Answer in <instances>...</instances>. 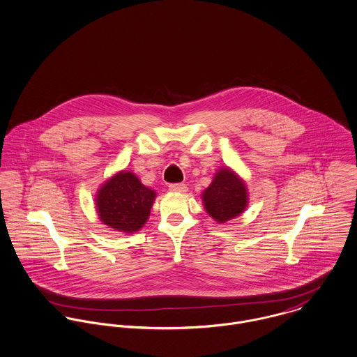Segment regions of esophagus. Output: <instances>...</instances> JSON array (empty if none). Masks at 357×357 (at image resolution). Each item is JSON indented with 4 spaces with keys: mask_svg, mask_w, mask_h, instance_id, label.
Instances as JSON below:
<instances>
[{
    "mask_svg": "<svg viewBox=\"0 0 357 357\" xmlns=\"http://www.w3.org/2000/svg\"><path fill=\"white\" fill-rule=\"evenodd\" d=\"M169 190L172 192H180V194H185L188 191V187L183 183H178V184H170L169 185Z\"/></svg>",
    "mask_w": 357,
    "mask_h": 357,
    "instance_id": "esophagus-1",
    "label": "esophagus"
}]
</instances>
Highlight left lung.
Wrapping results in <instances>:
<instances>
[{"mask_svg": "<svg viewBox=\"0 0 357 357\" xmlns=\"http://www.w3.org/2000/svg\"><path fill=\"white\" fill-rule=\"evenodd\" d=\"M204 208L218 222H225L242 214L249 197L243 180L231 169H220L211 184L202 194Z\"/></svg>", "mask_w": 357, "mask_h": 357, "instance_id": "obj_1", "label": "left lung"}]
</instances>
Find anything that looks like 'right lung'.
Segmentation results:
<instances>
[{
    "mask_svg": "<svg viewBox=\"0 0 357 357\" xmlns=\"http://www.w3.org/2000/svg\"><path fill=\"white\" fill-rule=\"evenodd\" d=\"M155 195V191L143 185L135 173L122 170L98 191L99 217L109 228L133 234L149 220Z\"/></svg>",
    "mask_w": 357,
    "mask_h": 357,
    "instance_id": "1",
    "label": "right lung"
}]
</instances>
